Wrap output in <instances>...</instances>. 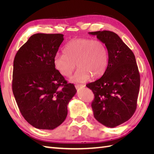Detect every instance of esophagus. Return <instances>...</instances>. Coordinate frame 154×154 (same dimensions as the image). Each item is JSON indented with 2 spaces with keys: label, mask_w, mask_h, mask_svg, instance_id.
I'll return each mask as SVG.
<instances>
[{
  "label": "esophagus",
  "mask_w": 154,
  "mask_h": 154,
  "mask_svg": "<svg viewBox=\"0 0 154 154\" xmlns=\"http://www.w3.org/2000/svg\"><path fill=\"white\" fill-rule=\"evenodd\" d=\"M85 87V85H82V84H76V85H75V87L76 88H83V87Z\"/></svg>",
  "instance_id": "obj_1"
}]
</instances>
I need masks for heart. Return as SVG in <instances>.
I'll use <instances>...</instances> for the list:
<instances>
[{
  "instance_id": "obj_1",
  "label": "heart",
  "mask_w": 154,
  "mask_h": 154,
  "mask_svg": "<svg viewBox=\"0 0 154 154\" xmlns=\"http://www.w3.org/2000/svg\"><path fill=\"white\" fill-rule=\"evenodd\" d=\"M63 52V54L54 57V66L61 75L69 77L76 64L79 68L71 79L72 82L83 83L91 76L99 78L108 66V51L105 44L98 40H72L65 45Z\"/></svg>"
}]
</instances>
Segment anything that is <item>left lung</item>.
I'll return each instance as SVG.
<instances>
[{
    "label": "left lung",
    "instance_id": "obj_1",
    "mask_svg": "<svg viewBox=\"0 0 154 154\" xmlns=\"http://www.w3.org/2000/svg\"><path fill=\"white\" fill-rule=\"evenodd\" d=\"M106 45L109 62L103 75L86 86L92 90L94 116L105 127L114 128L128 121L137 106L140 75L132 51L110 31L89 32Z\"/></svg>",
    "mask_w": 154,
    "mask_h": 154
}]
</instances>
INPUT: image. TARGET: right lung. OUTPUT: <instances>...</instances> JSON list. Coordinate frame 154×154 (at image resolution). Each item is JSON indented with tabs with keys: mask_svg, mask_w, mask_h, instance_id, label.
I'll return each mask as SVG.
<instances>
[{
	"mask_svg": "<svg viewBox=\"0 0 154 154\" xmlns=\"http://www.w3.org/2000/svg\"><path fill=\"white\" fill-rule=\"evenodd\" d=\"M63 40L62 34H35L14 59L13 95L23 117L36 128L53 130L61 125L76 93L54 64Z\"/></svg>",
	"mask_w": 154,
	"mask_h": 154,
	"instance_id": "obj_1",
	"label": "right lung"
}]
</instances>
